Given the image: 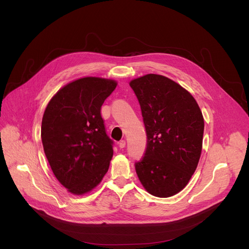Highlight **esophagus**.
Masks as SVG:
<instances>
[{"label": "esophagus", "mask_w": 249, "mask_h": 249, "mask_svg": "<svg viewBox=\"0 0 249 249\" xmlns=\"http://www.w3.org/2000/svg\"><path fill=\"white\" fill-rule=\"evenodd\" d=\"M118 146H119L120 149L125 148V146H126V141H125V140H121V141L119 142V143H118Z\"/></svg>", "instance_id": "obj_1"}]
</instances>
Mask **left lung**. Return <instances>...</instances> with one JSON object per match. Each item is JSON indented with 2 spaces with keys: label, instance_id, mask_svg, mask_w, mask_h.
<instances>
[{
  "label": "left lung",
  "instance_id": "left-lung-1",
  "mask_svg": "<svg viewBox=\"0 0 249 249\" xmlns=\"http://www.w3.org/2000/svg\"><path fill=\"white\" fill-rule=\"evenodd\" d=\"M142 110L147 149L135 163L141 183L152 195L180 192L198 165L204 118L194 97L180 85L156 74L130 82Z\"/></svg>",
  "mask_w": 249,
  "mask_h": 249
}]
</instances>
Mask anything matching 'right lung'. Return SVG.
<instances>
[{"label": "right lung", "mask_w": 249, "mask_h": 249, "mask_svg": "<svg viewBox=\"0 0 249 249\" xmlns=\"http://www.w3.org/2000/svg\"><path fill=\"white\" fill-rule=\"evenodd\" d=\"M116 86L113 80L82 78L63 87L47 104L41 125L44 153L56 178L71 193L91 191L108 170L113 141L100 109Z\"/></svg>", "instance_id": "add662e5"}]
</instances>
